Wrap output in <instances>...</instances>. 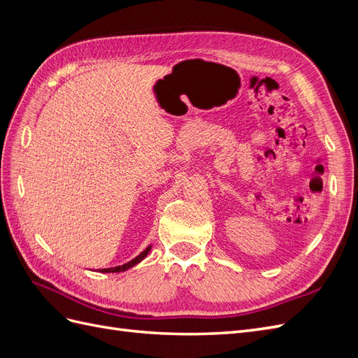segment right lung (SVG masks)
<instances>
[{"label": "right lung", "mask_w": 358, "mask_h": 358, "mask_svg": "<svg viewBox=\"0 0 358 358\" xmlns=\"http://www.w3.org/2000/svg\"><path fill=\"white\" fill-rule=\"evenodd\" d=\"M150 248H152V246H148L143 252H140L136 258L131 259V262H128V263H125V264H122V266L109 267V268H100V272H101V273H119V272H125V270L134 267L136 264H138L140 262H142L143 258H146V255H148L149 251H150Z\"/></svg>", "instance_id": "1"}]
</instances>
